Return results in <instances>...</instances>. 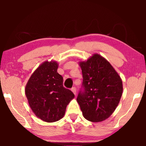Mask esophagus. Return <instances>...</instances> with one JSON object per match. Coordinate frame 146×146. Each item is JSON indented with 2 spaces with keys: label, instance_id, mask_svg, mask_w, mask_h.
<instances>
[{
  "label": "esophagus",
  "instance_id": "1",
  "mask_svg": "<svg viewBox=\"0 0 146 146\" xmlns=\"http://www.w3.org/2000/svg\"><path fill=\"white\" fill-rule=\"evenodd\" d=\"M71 90L72 92L74 94V95H76V88L75 87H72L71 88Z\"/></svg>",
  "mask_w": 146,
  "mask_h": 146
}]
</instances>
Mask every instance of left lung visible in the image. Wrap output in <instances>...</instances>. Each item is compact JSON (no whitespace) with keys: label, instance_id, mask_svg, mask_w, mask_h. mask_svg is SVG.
Listing matches in <instances>:
<instances>
[{"label":"left lung","instance_id":"1","mask_svg":"<svg viewBox=\"0 0 146 146\" xmlns=\"http://www.w3.org/2000/svg\"><path fill=\"white\" fill-rule=\"evenodd\" d=\"M79 66L82 72L84 92L79 93L76 100L83 116L92 122L105 120L120 101L122 80L110 63L98 54L79 62Z\"/></svg>","mask_w":146,"mask_h":146}]
</instances>
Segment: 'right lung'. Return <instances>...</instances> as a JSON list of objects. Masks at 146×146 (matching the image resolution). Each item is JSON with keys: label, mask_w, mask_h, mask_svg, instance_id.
Returning <instances> with one entry per match:
<instances>
[{"label": "right lung", "mask_w": 146, "mask_h": 146, "mask_svg": "<svg viewBox=\"0 0 146 146\" xmlns=\"http://www.w3.org/2000/svg\"><path fill=\"white\" fill-rule=\"evenodd\" d=\"M56 61L42 63L27 82L25 94L36 116L46 122L62 118L66 109L74 98L72 92L63 86V78L57 72Z\"/></svg>", "instance_id": "obj_1"}]
</instances>
